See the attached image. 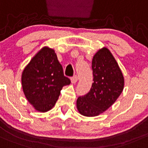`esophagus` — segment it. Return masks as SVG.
Returning a JSON list of instances; mask_svg holds the SVG:
<instances>
[{
  "instance_id": "1",
  "label": "esophagus",
  "mask_w": 148,
  "mask_h": 148,
  "mask_svg": "<svg viewBox=\"0 0 148 148\" xmlns=\"http://www.w3.org/2000/svg\"><path fill=\"white\" fill-rule=\"evenodd\" d=\"M77 81H78V77L77 76H74V77L71 79V82L72 84H75V83L77 82Z\"/></svg>"
}]
</instances>
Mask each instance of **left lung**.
Returning a JSON list of instances; mask_svg holds the SVG:
<instances>
[{
  "instance_id": "1",
  "label": "left lung",
  "mask_w": 148,
  "mask_h": 148,
  "mask_svg": "<svg viewBox=\"0 0 148 148\" xmlns=\"http://www.w3.org/2000/svg\"><path fill=\"white\" fill-rule=\"evenodd\" d=\"M93 81L87 95L79 97L77 108L81 115L94 117L112 106L122 92L124 78L110 51L106 47L96 52L92 61Z\"/></svg>"
}]
</instances>
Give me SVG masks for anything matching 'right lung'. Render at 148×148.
<instances>
[{
  "instance_id": "right-lung-1",
  "label": "right lung",
  "mask_w": 148,
  "mask_h": 148,
  "mask_svg": "<svg viewBox=\"0 0 148 148\" xmlns=\"http://www.w3.org/2000/svg\"><path fill=\"white\" fill-rule=\"evenodd\" d=\"M71 81L53 48H41L24 69L21 85L26 98L37 111L45 113L53 108L63 87Z\"/></svg>"
}]
</instances>
